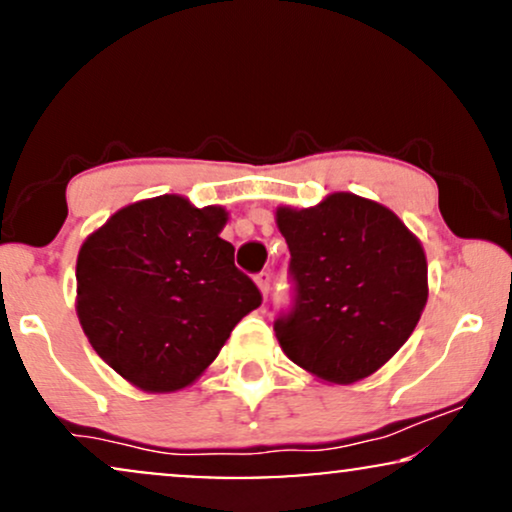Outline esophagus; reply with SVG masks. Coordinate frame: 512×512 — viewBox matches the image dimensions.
<instances>
[{"instance_id": "obj_1", "label": "esophagus", "mask_w": 512, "mask_h": 512, "mask_svg": "<svg viewBox=\"0 0 512 512\" xmlns=\"http://www.w3.org/2000/svg\"><path fill=\"white\" fill-rule=\"evenodd\" d=\"M256 285H258V290H261L263 299H266L268 292H270V273H268V270H261V273L256 275Z\"/></svg>"}]
</instances>
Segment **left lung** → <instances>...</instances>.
Segmentation results:
<instances>
[{
    "mask_svg": "<svg viewBox=\"0 0 512 512\" xmlns=\"http://www.w3.org/2000/svg\"><path fill=\"white\" fill-rule=\"evenodd\" d=\"M294 304L275 321L282 352L328 383L362 381L405 345L422 316L426 256L393 210L330 194L314 208L280 206Z\"/></svg>",
    "mask_w": 512,
    "mask_h": 512,
    "instance_id": "obj_1",
    "label": "left lung"
}]
</instances>
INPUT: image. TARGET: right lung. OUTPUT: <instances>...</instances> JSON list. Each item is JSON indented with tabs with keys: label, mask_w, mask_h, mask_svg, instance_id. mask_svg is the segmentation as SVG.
Listing matches in <instances>:
<instances>
[{
	"label": "right lung",
	"mask_w": 512,
	"mask_h": 512,
	"mask_svg": "<svg viewBox=\"0 0 512 512\" xmlns=\"http://www.w3.org/2000/svg\"><path fill=\"white\" fill-rule=\"evenodd\" d=\"M225 222L222 206L165 194L117 210L78 251L83 333L102 362L146 393L191 386L261 306L220 237Z\"/></svg>",
	"instance_id": "1"
}]
</instances>
